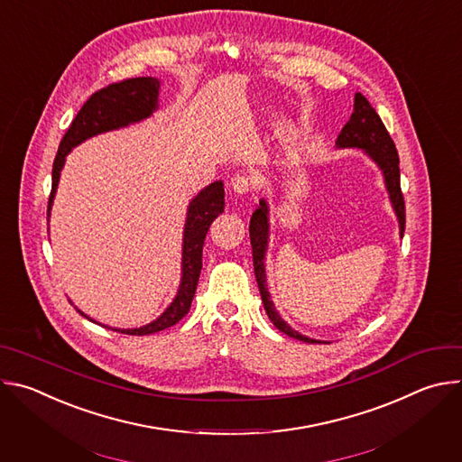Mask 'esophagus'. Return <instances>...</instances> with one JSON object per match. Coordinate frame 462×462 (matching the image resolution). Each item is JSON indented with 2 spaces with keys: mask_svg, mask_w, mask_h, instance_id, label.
<instances>
[{
  "mask_svg": "<svg viewBox=\"0 0 462 462\" xmlns=\"http://www.w3.org/2000/svg\"><path fill=\"white\" fill-rule=\"evenodd\" d=\"M232 189L237 191V193H248L252 188H254V182L248 175H243V173H237L232 177Z\"/></svg>",
  "mask_w": 462,
  "mask_h": 462,
  "instance_id": "34e87169",
  "label": "esophagus"
}]
</instances>
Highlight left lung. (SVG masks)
I'll use <instances>...</instances> for the list:
<instances>
[{"label":"left lung","mask_w":462,"mask_h":462,"mask_svg":"<svg viewBox=\"0 0 462 462\" xmlns=\"http://www.w3.org/2000/svg\"><path fill=\"white\" fill-rule=\"evenodd\" d=\"M337 144L340 148H362L365 150L373 161L382 168L385 186L391 197V203L394 212H397L399 223H401V236H404L406 228V205L404 195L401 189V168H399V153L397 146H394L393 139L389 137L383 122L380 120L378 113L373 109V106L367 102V98L362 93L355 95V111L349 118V122L342 127L340 135L337 139ZM269 208L265 201H259V208L252 214L250 219V243H252V257H254V273L255 282L261 292L263 307L269 319L274 323L276 328L285 333L291 338L307 342V344H325L319 340L307 338L294 328H291L282 316L278 314L274 303L271 301V294L267 289V278H265V250H267V239H269Z\"/></svg>","instance_id":"1"}]
</instances>
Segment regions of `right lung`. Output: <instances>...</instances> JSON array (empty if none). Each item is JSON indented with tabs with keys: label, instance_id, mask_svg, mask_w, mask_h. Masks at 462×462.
I'll list each match as a JSON object with an SVG mask.
<instances>
[{
	"label": "right lung",
	"instance_id": "1",
	"mask_svg": "<svg viewBox=\"0 0 462 462\" xmlns=\"http://www.w3.org/2000/svg\"><path fill=\"white\" fill-rule=\"evenodd\" d=\"M159 88H161L159 80L152 77L125 79L98 89L88 98V102L82 106V109L71 122L69 129L65 131V135L60 143V148L52 164V188L49 195L47 217L54 199L60 171L65 162V155H68L77 144H80L82 141L93 135H98V134H104V131L116 129L150 116L152 111L157 107ZM223 208H225V188L221 180L212 182L208 188H205L199 195L195 197L188 208V217L184 226V246H182V280L173 303L155 321L144 327L113 328V331H118L124 335H134V337L153 335L175 325L179 319H182L188 314L195 289H197V282H199L201 269H203L205 237L212 221L219 214H223Z\"/></svg>",
	"mask_w": 462,
	"mask_h": 462
}]
</instances>
